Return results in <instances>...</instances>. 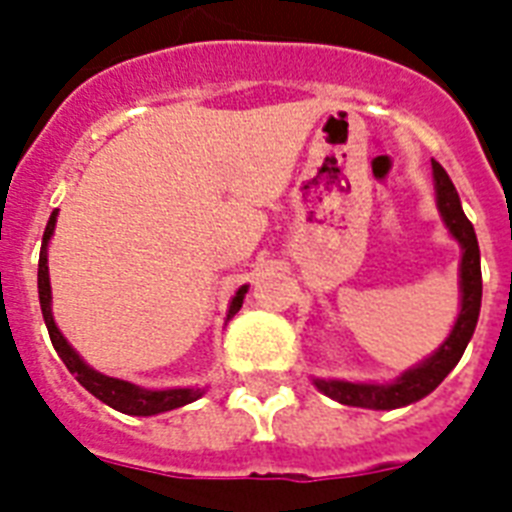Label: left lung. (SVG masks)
Here are the masks:
<instances>
[{
  "label": "left lung",
  "mask_w": 512,
  "mask_h": 512,
  "mask_svg": "<svg viewBox=\"0 0 512 512\" xmlns=\"http://www.w3.org/2000/svg\"><path fill=\"white\" fill-rule=\"evenodd\" d=\"M433 183H436V204L441 220L449 228L462 249L460 263V313L454 321L452 332L441 342L436 353H430L422 364L406 369L398 380L377 385V382H348V380H313L324 396L335 398L340 404L361 406V409H398L414 404L444 382L457 361L468 348L470 337L476 332L478 311H481V252L478 239L465 212H462L457 188L449 180L446 170L433 162Z\"/></svg>",
  "instance_id": "1"
}]
</instances>
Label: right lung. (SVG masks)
Here are the masks:
<instances>
[{"instance_id":"add662e5","label":"right lung","mask_w":512,"mask_h":512,"mask_svg":"<svg viewBox=\"0 0 512 512\" xmlns=\"http://www.w3.org/2000/svg\"><path fill=\"white\" fill-rule=\"evenodd\" d=\"M55 223H58V209L52 212L50 220H47V228H44L42 239V252H39V305H42L44 324H47V332H50V340L58 350V356L63 358L66 369L76 377V382L87 388L95 398H100L103 404H108L111 409L122 414H135V417H151V414H162L177 409V406H185L201 398L204 390L201 388H167V390H148L140 388V385H132L127 380H119V377H108L103 372H95L92 366L84 364V358L76 353L68 340L60 335L58 324L52 319V289H50V268H47V244H50L52 233H55ZM247 284L233 295L231 305H228V319H233L239 313L241 303H244V295H247Z\"/></svg>"}]
</instances>
